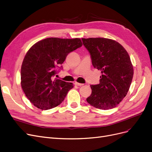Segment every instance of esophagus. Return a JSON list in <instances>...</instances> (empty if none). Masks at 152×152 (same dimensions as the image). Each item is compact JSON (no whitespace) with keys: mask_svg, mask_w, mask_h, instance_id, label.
<instances>
[{"mask_svg":"<svg viewBox=\"0 0 152 152\" xmlns=\"http://www.w3.org/2000/svg\"><path fill=\"white\" fill-rule=\"evenodd\" d=\"M75 86H83V83H78V82H75Z\"/></svg>","mask_w":152,"mask_h":152,"instance_id":"obj_1","label":"esophagus"}]
</instances>
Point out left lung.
<instances>
[{
    "mask_svg": "<svg viewBox=\"0 0 152 152\" xmlns=\"http://www.w3.org/2000/svg\"><path fill=\"white\" fill-rule=\"evenodd\" d=\"M89 52L92 64L100 70V83L91 85L87 98L94 107L107 110L118 106L126 96L133 77V67L124 47L117 41L104 38H82Z\"/></svg>",
    "mask_w": 152,
    "mask_h": 152,
    "instance_id": "1",
    "label": "left lung"
}]
</instances>
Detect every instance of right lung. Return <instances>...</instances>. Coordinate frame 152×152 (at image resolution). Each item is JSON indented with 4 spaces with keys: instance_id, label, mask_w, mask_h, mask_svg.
<instances>
[{
    "instance_id": "add662e5",
    "label": "right lung",
    "mask_w": 152,
    "mask_h": 152,
    "mask_svg": "<svg viewBox=\"0 0 152 152\" xmlns=\"http://www.w3.org/2000/svg\"><path fill=\"white\" fill-rule=\"evenodd\" d=\"M82 45L80 38H48L33 45L26 53L20 69V84L26 96L41 110L55 107L74 87L72 83L54 79L56 69L68 54Z\"/></svg>"
}]
</instances>
